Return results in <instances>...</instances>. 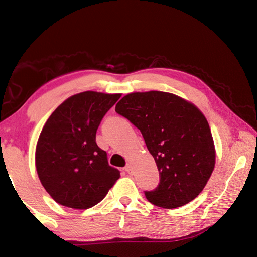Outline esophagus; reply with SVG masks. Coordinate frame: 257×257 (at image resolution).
Segmentation results:
<instances>
[{"instance_id":"1","label":"esophagus","mask_w":257,"mask_h":257,"mask_svg":"<svg viewBox=\"0 0 257 257\" xmlns=\"http://www.w3.org/2000/svg\"><path fill=\"white\" fill-rule=\"evenodd\" d=\"M125 171H127L128 173H133V167H132V164L130 163H128L127 165H125Z\"/></svg>"}]
</instances>
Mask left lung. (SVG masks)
I'll use <instances>...</instances> for the list:
<instances>
[{
    "instance_id": "obj_1",
    "label": "left lung",
    "mask_w": 257,
    "mask_h": 257,
    "mask_svg": "<svg viewBox=\"0 0 257 257\" xmlns=\"http://www.w3.org/2000/svg\"><path fill=\"white\" fill-rule=\"evenodd\" d=\"M115 111L141 130L158 165L160 184L145 191L149 202L176 208L196 198L215 165L212 133L199 108L175 94L151 90L125 95Z\"/></svg>"
}]
</instances>
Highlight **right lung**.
<instances>
[{"mask_svg":"<svg viewBox=\"0 0 257 257\" xmlns=\"http://www.w3.org/2000/svg\"><path fill=\"white\" fill-rule=\"evenodd\" d=\"M120 97L87 90L67 98L47 119L35 164L43 187L56 203L87 210L101 202L120 178L96 144L103 116Z\"/></svg>","mask_w":257,"mask_h":257,"instance_id":"add662e5","label":"right lung"}]
</instances>
